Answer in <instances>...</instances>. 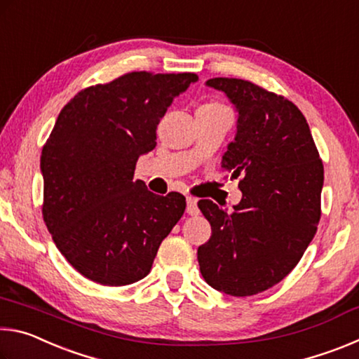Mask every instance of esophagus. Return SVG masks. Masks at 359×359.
<instances>
[{"instance_id": "1", "label": "esophagus", "mask_w": 359, "mask_h": 359, "mask_svg": "<svg viewBox=\"0 0 359 359\" xmlns=\"http://www.w3.org/2000/svg\"><path fill=\"white\" fill-rule=\"evenodd\" d=\"M187 214L188 215H198V199L194 196H187Z\"/></svg>"}]
</instances>
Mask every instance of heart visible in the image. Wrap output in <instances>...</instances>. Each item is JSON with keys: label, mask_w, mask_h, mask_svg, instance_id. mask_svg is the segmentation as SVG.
<instances>
[{"label": "heart", "mask_w": 359, "mask_h": 359, "mask_svg": "<svg viewBox=\"0 0 359 359\" xmlns=\"http://www.w3.org/2000/svg\"><path fill=\"white\" fill-rule=\"evenodd\" d=\"M212 104H214V102H212Z\"/></svg>", "instance_id": "b5f03b06"}]
</instances>
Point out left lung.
Returning a JSON list of instances; mask_svg holds the SVG:
<instances>
[{
    "instance_id": "left-lung-1",
    "label": "left lung",
    "mask_w": 359,
    "mask_h": 359,
    "mask_svg": "<svg viewBox=\"0 0 359 359\" xmlns=\"http://www.w3.org/2000/svg\"><path fill=\"white\" fill-rule=\"evenodd\" d=\"M205 83L238 111L222 169L241 177L242 199L229 214L210 199L198 203L212 228L198 248L199 269L218 291L258 294L294 269L317 233L323 163L306 117L290 100L242 79Z\"/></svg>"
}]
</instances>
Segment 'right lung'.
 <instances>
[{"instance_id": "add662e5", "label": "right lung", "mask_w": 359, "mask_h": 359, "mask_svg": "<svg viewBox=\"0 0 359 359\" xmlns=\"http://www.w3.org/2000/svg\"><path fill=\"white\" fill-rule=\"evenodd\" d=\"M196 81L193 72H128L81 90L60 112L41 155L42 217L58 250L90 280H141L184 215V194L160 196L133 177L172 100Z\"/></svg>"}]
</instances>
